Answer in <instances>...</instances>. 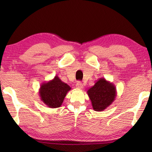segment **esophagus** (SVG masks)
Masks as SVG:
<instances>
[{"label": "esophagus", "instance_id": "34e87169", "mask_svg": "<svg viewBox=\"0 0 152 152\" xmlns=\"http://www.w3.org/2000/svg\"><path fill=\"white\" fill-rule=\"evenodd\" d=\"M83 86H84L83 83H82V82L80 81L77 82V83L76 84V87L77 88H79V89L83 88Z\"/></svg>", "mask_w": 152, "mask_h": 152}]
</instances>
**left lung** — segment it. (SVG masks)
I'll return each instance as SVG.
<instances>
[{
    "mask_svg": "<svg viewBox=\"0 0 152 152\" xmlns=\"http://www.w3.org/2000/svg\"><path fill=\"white\" fill-rule=\"evenodd\" d=\"M87 94L91 99L93 109L96 111H102L115 100L117 89L113 83L104 78H101L87 91Z\"/></svg>",
    "mask_w": 152,
    "mask_h": 152,
    "instance_id": "8db88e82",
    "label": "left lung"
}]
</instances>
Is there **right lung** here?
<instances>
[{
	"label": "right lung",
	"mask_w": 152,
	"mask_h": 152,
	"mask_svg": "<svg viewBox=\"0 0 152 152\" xmlns=\"http://www.w3.org/2000/svg\"><path fill=\"white\" fill-rule=\"evenodd\" d=\"M70 90V86L56 76L51 80L41 84L39 94L42 101L46 106L55 109L61 107L64 98Z\"/></svg>",
	"instance_id": "obj_1"
}]
</instances>
